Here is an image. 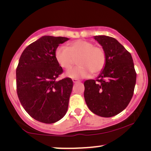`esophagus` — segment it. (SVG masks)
<instances>
[{
  "mask_svg": "<svg viewBox=\"0 0 151 151\" xmlns=\"http://www.w3.org/2000/svg\"><path fill=\"white\" fill-rule=\"evenodd\" d=\"M73 83H77V82H80V81L77 79H73Z\"/></svg>",
  "mask_w": 151,
  "mask_h": 151,
  "instance_id": "34e87169",
  "label": "esophagus"
}]
</instances>
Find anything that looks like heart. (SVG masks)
<instances>
[{
    "label": "heart",
    "instance_id": "heart-1",
    "mask_svg": "<svg viewBox=\"0 0 151 151\" xmlns=\"http://www.w3.org/2000/svg\"><path fill=\"white\" fill-rule=\"evenodd\" d=\"M55 58L60 67L69 70L78 58L79 66L66 73L67 77L80 79L88 77L92 73H99L106 64V53L101 47L94 46L90 41L78 40L70 42L67 48L58 47Z\"/></svg>",
    "mask_w": 151,
    "mask_h": 151
}]
</instances>
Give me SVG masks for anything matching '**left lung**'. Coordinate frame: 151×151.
Instances as JSON below:
<instances>
[{
  "mask_svg": "<svg viewBox=\"0 0 151 151\" xmlns=\"http://www.w3.org/2000/svg\"><path fill=\"white\" fill-rule=\"evenodd\" d=\"M93 38L104 50L106 61L96 80L84 82V99L95 114L113 117L129 104L137 75L131 54L116 39L106 36H96Z\"/></svg>",
  "mask_w": 151,
  "mask_h": 151,
  "instance_id": "8db88e82",
  "label": "left lung"
}]
</instances>
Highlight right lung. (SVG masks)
<instances>
[{
	"mask_svg": "<svg viewBox=\"0 0 151 151\" xmlns=\"http://www.w3.org/2000/svg\"><path fill=\"white\" fill-rule=\"evenodd\" d=\"M69 38L43 36L22 53L16 69L18 98L27 113L40 122L53 124L67 113L73 81L57 80L63 73L55 58L60 44Z\"/></svg>",
	"mask_w": 151,
	"mask_h": 151,
	"instance_id": "obj_1",
	"label": "right lung"
}]
</instances>
